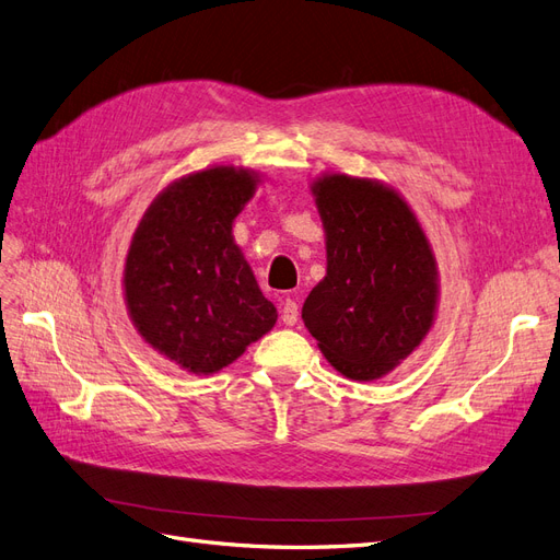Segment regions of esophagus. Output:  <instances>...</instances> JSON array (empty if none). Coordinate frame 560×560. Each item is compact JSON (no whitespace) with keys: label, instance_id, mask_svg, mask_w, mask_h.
Instances as JSON below:
<instances>
[{"label":"esophagus","instance_id":"34e87169","mask_svg":"<svg viewBox=\"0 0 560 560\" xmlns=\"http://www.w3.org/2000/svg\"><path fill=\"white\" fill-rule=\"evenodd\" d=\"M280 319H282V325H287V327L296 325V322H299V303L294 299H284L282 311H280Z\"/></svg>","mask_w":560,"mask_h":560}]
</instances>
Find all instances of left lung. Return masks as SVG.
Listing matches in <instances>:
<instances>
[{"instance_id": "8db88e82", "label": "left lung", "mask_w": 560, "mask_h": 560, "mask_svg": "<svg viewBox=\"0 0 560 560\" xmlns=\"http://www.w3.org/2000/svg\"><path fill=\"white\" fill-rule=\"evenodd\" d=\"M311 194L325 229L327 276L303 301V325L338 374L378 381L434 325V249L406 198L381 179L325 173Z\"/></svg>"}]
</instances>
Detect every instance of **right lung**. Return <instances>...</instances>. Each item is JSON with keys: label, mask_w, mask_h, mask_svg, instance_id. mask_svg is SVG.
Returning <instances> with one entry per match:
<instances>
[{"label": "right lung", "mask_w": 560, "mask_h": 560, "mask_svg": "<svg viewBox=\"0 0 560 560\" xmlns=\"http://www.w3.org/2000/svg\"><path fill=\"white\" fill-rule=\"evenodd\" d=\"M249 167L210 165L167 184L135 229L124 264L128 317L161 358L196 376L235 362L276 327L233 222L257 194Z\"/></svg>", "instance_id": "1"}]
</instances>
